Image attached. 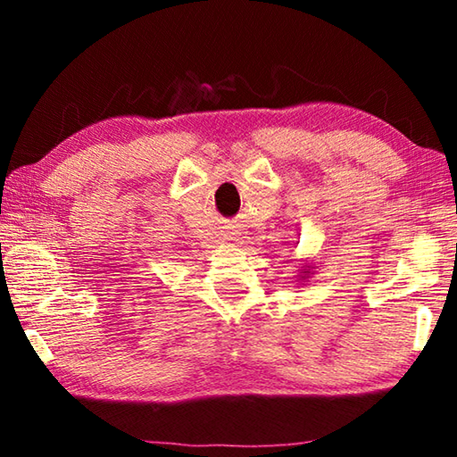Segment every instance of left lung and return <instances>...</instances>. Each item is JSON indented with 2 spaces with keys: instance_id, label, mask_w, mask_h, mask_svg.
Here are the masks:
<instances>
[{
  "instance_id": "1",
  "label": "left lung",
  "mask_w": 457,
  "mask_h": 457,
  "mask_svg": "<svg viewBox=\"0 0 457 457\" xmlns=\"http://www.w3.org/2000/svg\"><path fill=\"white\" fill-rule=\"evenodd\" d=\"M303 278H304V276H303Z\"/></svg>"
}]
</instances>
